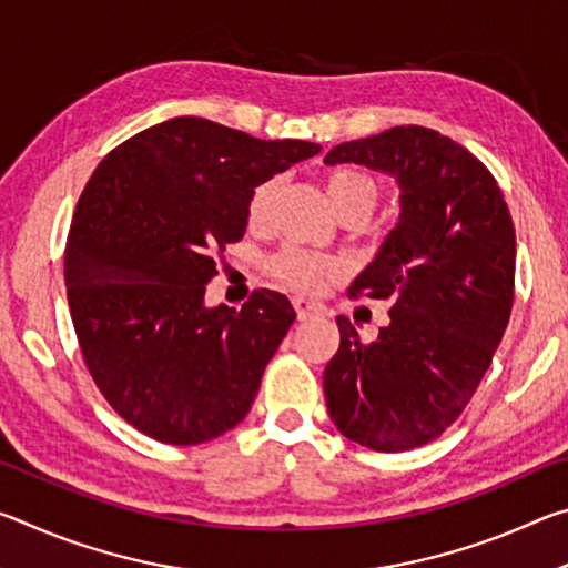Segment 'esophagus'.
I'll use <instances>...</instances> for the list:
<instances>
[{"label":"esophagus","instance_id":"obj_1","mask_svg":"<svg viewBox=\"0 0 568 568\" xmlns=\"http://www.w3.org/2000/svg\"><path fill=\"white\" fill-rule=\"evenodd\" d=\"M293 307H295V315L297 321H307L311 315H318L321 307L315 305L313 301H305V297H293Z\"/></svg>","mask_w":568,"mask_h":568}]
</instances>
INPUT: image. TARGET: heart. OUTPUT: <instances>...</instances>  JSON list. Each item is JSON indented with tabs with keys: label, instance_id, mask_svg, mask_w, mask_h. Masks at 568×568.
Returning <instances> with one entry per match:
<instances>
[{
	"label": "heart",
	"instance_id": "b5f03b06",
	"mask_svg": "<svg viewBox=\"0 0 568 568\" xmlns=\"http://www.w3.org/2000/svg\"><path fill=\"white\" fill-rule=\"evenodd\" d=\"M281 190V180L267 178L257 182L247 197L245 217L247 225L253 230H263L271 223L273 203ZM323 190L328 197V205L341 220H355L363 223L373 210H376L381 200V187L368 172L355 168H331L323 172ZM267 273H271L277 283L297 293H315L318 287L331 281L338 273V263L328 255L311 253V250L301 247H283L277 250L273 257H267Z\"/></svg>",
	"mask_w": 568,
	"mask_h": 568
}]
</instances>
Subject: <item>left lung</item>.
I'll return each instance as SVG.
<instances>
[{
    "instance_id": "left-lung-1",
    "label": "left lung",
    "mask_w": 568,
    "mask_h": 568,
    "mask_svg": "<svg viewBox=\"0 0 568 568\" xmlns=\"http://www.w3.org/2000/svg\"><path fill=\"white\" fill-rule=\"evenodd\" d=\"M325 162L388 172L400 187V223L348 291L390 301V323L365 343L338 315L323 373L335 428L400 454L444 434L494 361L514 305V220L484 162L418 124L343 142Z\"/></svg>"
}]
</instances>
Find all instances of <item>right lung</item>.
I'll list each match as a JSON object with an SVG mask.
<instances>
[{"label":"right lung","mask_w":568,"mask_h":568,"mask_svg":"<svg viewBox=\"0 0 568 568\" xmlns=\"http://www.w3.org/2000/svg\"><path fill=\"white\" fill-rule=\"evenodd\" d=\"M315 152L175 118L92 172L67 235V301L94 386L140 434L195 446L247 416L295 311L267 287L240 311L205 307V283L215 253L245 235L257 182Z\"/></svg>","instance_id":"1"}]
</instances>
